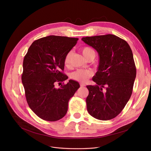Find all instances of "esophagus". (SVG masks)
Segmentation results:
<instances>
[{"mask_svg": "<svg viewBox=\"0 0 151 151\" xmlns=\"http://www.w3.org/2000/svg\"><path fill=\"white\" fill-rule=\"evenodd\" d=\"M80 86L81 87H84V86H86V84H84V83H80Z\"/></svg>", "mask_w": 151, "mask_h": 151, "instance_id": "esophagus-1", "label": "esophagus"}]
</instances>
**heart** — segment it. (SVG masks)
I'll return each mask as SVG.
<instances>
[{
	"instance_id": "obj_1",
	"label": "heart",
	"mask_w": 151,
	"mask_h": 151,
	"mask_svg": "<svg viewBox=\"0 0 151 151\" xmlns=\"http://www.w3.org/2000/svg\"><path fill=\"white\" fill-rule=\"evenodd\" d=\"M82 53L86 59H88L89 57L93 56L95 57V52L91 47L89 46H84L81 50ZM71 55V52L69 51L67 53L64 58V65L65 67H68L70 62V58ZM93 75L92 71L89 70L80 69L74 72L71 73L70 77L71 79L79 82H85L88 79L91 77Z\"/></svg>"
}]
</instances>
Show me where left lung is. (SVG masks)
I'll return each mask as SVG.
<instances>
[{
	"label": "left lung",
	"instance_id": "1",
	"mask_svg": "<svg viewBox=\"0 0 151 151\" xmlns=\"http://www.w3.org/2000/svg\"><path fill=\"white\" fill-rule=\"evenodd\" d=\"M99 55L98 70L92 78L95 86H87V109L94 118L112 119L129 100L137 75L132 51L124 40L108 34L82 38Z\"/></svg>",
	"mask_w": 151,
	"mask_h": 151
}]
</instances>
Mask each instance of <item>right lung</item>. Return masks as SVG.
Returning a JSON list of instances; mask_svg holds the SVG:
<instances>
[{"instance_id": "add662e5", "label": "right lung", "mask_w": 151, "mask_h": 151, "mask_svg": "<svg viewBox=\"0 0 151 151\" xmlns=\"http://www.w3.org/2000/svg\"><path fill=\"white\" fill-rule=\"evenodd\" d=\"M78 40L55 35L41 38L32 43L24 58L21 80L27 102L45 121H56L64 117L69 100L80 88V84L71 80L59 88L55 87L68 79L62 72L64 58Z\"/></svg>"}]
</instances>
